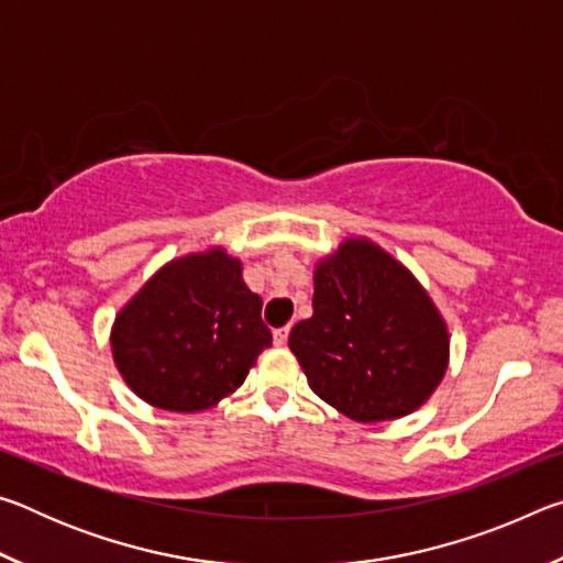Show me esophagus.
<instances>
[{
  "label": "esophagus",
  "instance_id": "34e87169",
  "mask_svg": "<svg viewBox=\"0 0 563 563\" xmlns=\"http://www.w3.org/2000/svg\"><path fill=\"white\" fill-rule=\"evenodd\" d=\"M288 335H290V328H280V330H275L273 332V342L275 345H288Z\"/></svg>",
  "mask_w": 563,
  "mask_h": 563
}]
</instances>
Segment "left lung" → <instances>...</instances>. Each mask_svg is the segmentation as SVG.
Listing matches in <instances>:
<instances>
[{
  "mask_svg": "<svg viewBox=\"0 0 563 563\" xmlns=\"http://www.w3.org/2000/svg\"><path fill=\"white\" fill-rule=\"evenodd\" d=\"M312 285V318L288 340L312 393L365 424L422 407L450 367V328L415 273L347 235L318 258Z\"/></svg>",
  "mask_w": 563,
  "mask_h": 563,
  "instance_id": "8db88e82",
  "label": "left lung"
}]
</instances>
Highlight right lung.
Masks as SVG:
<instances>
[{
	"label": "right lung",
	"instance_id": "add662e5",
	"mask_svg": "<svg viewBox=\"0 0 563 563\" xmlns=\"http://www.w3.org/2000/svg\"><path fill=\"white\" fill-rule=\"evenodd\" d=\"M243 261L211 245L168 261L111 325L113 365L131 393L168 412H203L245 383L273 335Z\"/></svg>",
	"mask_w": 563,
	"mask_h": 563
}]
</instances>
